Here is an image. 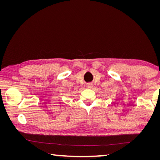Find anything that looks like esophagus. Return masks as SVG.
Returning a JSON list of instances; mask_svg holds the SVG:
<instances>
[{
  "mask_svg": "<svg viewBox=\"0 0 160 160\" xmlns=\"http://www.w3.org/2000/svg\"><path fill=\"white\" fill-rule=\"evenodd\" d=\"M87 87H88V88H92V87H93V84L92 83H88L87 85Z\"/></svg>",
  "mask_w": 160,
  "mask_h": 160,
  "instance_id": "obj_1",
  "label": "esophagus"
}]
</instances>
